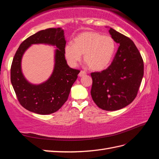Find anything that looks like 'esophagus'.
I'll return each instance as SVG.
<instances>
[{"label": "esophagus", "mask_w": 159, "mask_h": 159, "mask_svg": "<svg viewBox=\"0 0 159 159\" xmlns=\"http://www.w3.org/2000/svg\"><path fill=\"white\" fill-rule=\"evenodd\" d=\"M86 74V72L85 71V70H81V71L79 73V76L80 77H82L84 75H85Z\"/></svg>", "instance_id": "34e87169"}]
</instances>
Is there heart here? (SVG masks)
Returning <instances> with one entry per match:
<instances>
[{"label": "heart", "instance_id": "heart-1", "mask_svg": "<svg viewBox=\"0 0 159 159\" xmlns=\"http://www.w3.org/2000/svg\"><path fill=\"white\" fill-rule=\"evenodd\" d=\"M116 51V43L110 36H104L97 32H85L74 39L73 44L65 48V57L70 65L75 66L82 54L84 61L93 70H101L111 62Z\"/></svg>", "mask_w": 159, "mask_h": 159}]
</instances>
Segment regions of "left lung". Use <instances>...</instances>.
I'll return each instance as SVG.
<instances>
[{"instance_id": "1", "label": "left lung", "mask_w": 159, "mask_h": 159, "mask_svg": "<svg viewBox=\"0 0 159 159\" xmlns=\"http://www.w3.org/2000/svg\"><path fill=\"white\" fill-rule=\"evenodd\" d=\"M109 32L120 45L107 69L90 73V93L98 107L115 111L131 103L137 97L143 76V61L130 38L111 28Z\"/></svg>"}]
</instances>
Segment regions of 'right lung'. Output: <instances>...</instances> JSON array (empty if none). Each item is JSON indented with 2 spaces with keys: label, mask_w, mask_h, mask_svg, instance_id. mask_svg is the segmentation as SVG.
Returning a JSON list of instances; mask_svg holds the SVG:
<instances>
[{
  "label": "right lung",
  "mask_w": 159,
  "mask_h": 159,
  "mask_svg": "<svg viewBox=\"0 0 159 159\" xmlns=\"http://www.w3.org/2000/svg\"><path fill=\"white\" fill-rule=\"evenodd\" d=\"M64 30L61 28L37 32L20 44L11 66V82L17 100L23 107L38 114L54 113L67 101L70 90L77 78L80 70L70 68L65 58ZM48 43L56 45L55 66L51 78L40 85H33L24 78L20 70V60L32 44Z\"/></svg>",
  "instance_id": "1"
}]
</instances>
